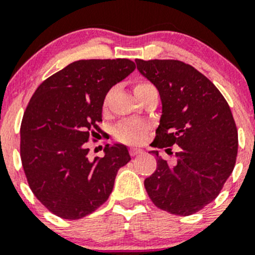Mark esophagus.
<instances>
[{
  "mask_svg": "<svg viewBox=\"0 0 255 255\" xmlns=\"http://www.w3.org/2000/svg\"><path fill=\"white\" fill-rule=\"evenodd\" d=\"M129 153H130V155H132V157H135V155L143 153V149H140V148H137V147H133V148H130Z\"/></svg>",
  "mask_w": 255,
  "mask_h": 255,
  "instance_id": "esophagus-1",
  "label": "esophagus"
}]
</instances>
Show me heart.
I'll return each instance as SVG.
<instances>
[{
	"label": "heart",
	"instance_id": "1",
	"mask_svg": "<svg viewBox=\"0 0 255 255\" xmlns=\"http://www.w3.org/2000/svg\"><path fill=\"white\" fill-rule=\"evenodd\" d=\"M149 83L147 82H139L134 86V92L143 90V88L149 87ZM145 126L139 122H133V121H127V122H122L117 128H116V137L117 139L122 140L126 143H138L142 140L143 135L145 133Z\"/></svg>",
	"mask_w": 255,
	"mask_h": 255
}]
</instances>
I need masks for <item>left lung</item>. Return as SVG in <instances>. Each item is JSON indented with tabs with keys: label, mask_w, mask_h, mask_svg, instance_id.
<instances>
[{
	"label": "left lung",
	"mask_w": 255,
	"mask_h": 255,
	"mask_svg": "<svg viewBox=\"0 0 255 255\" xmlns=\"http://www.w3.org/2000/svg\"><path fill=\"white\" fill-rule=\"evenodd\" d=\"M135 63L162 102L150 145L167 153L178 145L175 163L150 150L157 169L145 178V190L159 209L190 216L217 198L233 172L238 153L233 115L218 88L190 65L175 59H135Z\"/></svg>",
	"instance_id": "obj_1"
}]
</instances>
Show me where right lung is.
Instances as JSON below:
<instances>
[{"label": "right lung", "instance_id": "right-lung-1", "mask_svg": "<svg viewBox=\"0 0 255 255\" xmlns=\"http://www.w3.org/2000/svg\"><path fill=\"white\" fill-rule=\"evenodd\" d=\"M135 70L127 58L80 59L39 85L21 123V159L36 198L56 216L76 221L102 206L128 148L106 145L105 157L88 158L86 143L101 132L108 91Z\"/></svg>", "mask_w": 255, "mask_h": 255}]
</instances>
